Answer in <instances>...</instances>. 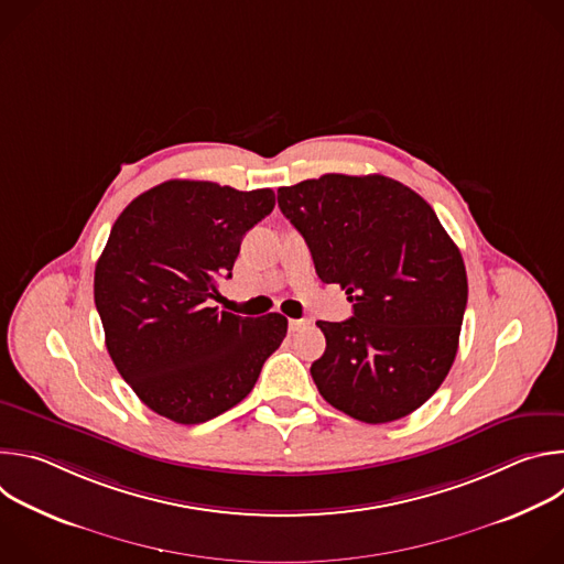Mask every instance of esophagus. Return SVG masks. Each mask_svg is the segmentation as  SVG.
I'll return each mask as SVG.
<instances>
[{
  "label": "esophagus",
  "mask_w": 564,
  "mask_h": 564,
  "mask_svg": "<svg viewBox=\"0 0 564 564\" xmlns=\"http://www.w3.org/2000/svg\"><path fill=\"white\" fill-rule=\"evenodd\" d=\"M307 324H310L307 318H290V321H288L290 330H301V328H303V326H307Z\"/></svg>",
  "instance_id": "34e87169"
}]
</instances>
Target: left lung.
<instances>
[{"label": "left lung", "instance_id": "8db88e82", "mask_svg": "<svg viewBox=\"0 0 564 564\" xmlns=\"http://www.w3.org/2000/svg\"><path fill=\"white\" fill-rule=\"evenodd\" d=\"M324 283L352 316L316 321L326 352L310 368L328 404L366 422L411 415L442 386L459 344L468 283L433 207L392 178L326 174L276 192Z\"/></svg>", "mask_w": 564, "mask_h": 564}]
</instances>
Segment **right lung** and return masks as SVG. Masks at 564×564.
<instances>
[{
  "mask_svg": "<svg viewBox=\"0 0 564 564\" xmlns=\"http://www.w3.org/2000/svg\"><path fill=\"white\" fill-rule=\"evenodd\" d=\"M272 209V189L167 181L113 223L96 265V307L118 372L153 413L203 424L229 411L281 346L283 314L207 307L216 281L231 276L240 240Z\"/></svg>",
  "mask_w": 564,
  "mask_h": 564,
  "instance_id": "add662e5",
  "label": "right lung"
}]
</instances>
